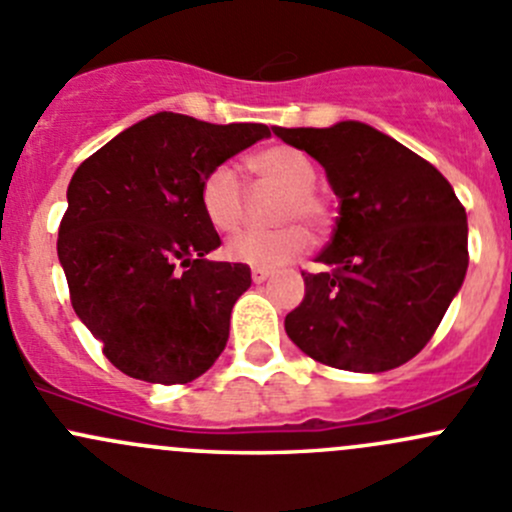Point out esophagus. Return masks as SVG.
Segmentation results:
<instances>
[{"label": "esophagus", "mask_w": 512, "mask_h": 512, "mask_svg": "<svg viewBox=\"0 0 512 512\" xmlns=\"http://www.w3.org/2000/svg\"><path fill=\"white\" fill-rule=\"evenodd\" d=\"M267 280H270V270H260V267L252 270V282H255V285H262V282Z\"/></svg>", "instance_id": "34e87169"}]
</instances>
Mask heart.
Segmentation results:
<instances>
[{
	"label": "heart",
	"mask_w": 512,
	"mask_h": 512,
	"mask_svg": "<svg viewBox=\"0 0 512 512\" xmlns=\"http://www.w3.org/2000/svg\"><path fill=\"white\" fill-rule=\"evenodd\" d=\"M250 163L265 183L285 190L275 213L277 223L285 225L272 227V230L255 227V230L240 232L227 242L225 255L240 265L275 270L297 260L309 247L307 230L294 220H304L319 230L329 223V205L314 190L317 168L297 148L270 146L255 153ZM200 205L208 223L218 232H235L245 223L247 190L232 165H215L205 173L200 183Z\"/></svg>",
	"instance_id": "obj_1"
}]
</instances>
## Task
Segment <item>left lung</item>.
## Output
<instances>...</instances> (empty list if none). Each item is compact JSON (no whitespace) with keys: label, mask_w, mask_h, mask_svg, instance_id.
<instances>
[{"label":"left lung","mask_w":512,"mask_h":512,"mask_svg":"<svg viewBox=\"0 0 512 512\" xmlns=\"http://www.w3.org/2000/svg\"><path fill=\"white\" fill-rule=\"evenodd\" d=\"M319 160L339 198L319 272L285 329L334 369H396L421 352L468 270L466 208L428 160L359 121L272 128Z\"/></svg>","instance_id":"obj_1"}]
</instances>
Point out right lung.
<instances>
[{
    "instance_id": "obj_1",
    "label": "right lung",
    "mask_w": 512,
    "mask_h": 512,
    "mask_svg": "<svg viewBox=\"0 0 512 512\" xmlns=\"http://www.w3.org/2000/svg\"><path fill=\"white\" fill-rule=\"evenodd\" d=\"M262 123L156 113L76 168L59 225L71 307L116 369L151 384H188L215 364L250 267L213 262L220 235L200 205L215 165L260 138Z\"/></svg>"
}]
</instances>
